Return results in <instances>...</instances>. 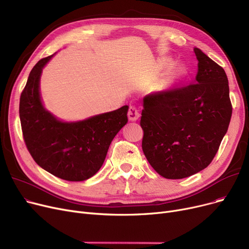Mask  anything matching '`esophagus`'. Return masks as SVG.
<instances>
[{
	"label": "esophagus",
	"instance_id": "obj_1",
	"mask_svg": "<svg viewBox=\"0 0 249 249\" xmlns=\"http://www.w3.org/2000/svg\"><path fill=\"white\" fill-rule=\"evenodd\" d=\"M139 117H140V114H139L138 110H137L135 107L131 106V107L129 108V111H128V118H129L130 121H136V120L139 119Z\"/></svg>",
	"mask_w": 249,
	"mask_h": 249
}]
</instances>
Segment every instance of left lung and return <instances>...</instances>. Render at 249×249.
<instances>
[{
	"mask_svg": "<svg viewBox=\"0 0 249 249\" xmlns=\"http://www.w3.org/2000/svg\"><path fill=\"white\" fill-rule=\"evenodd\" d=\"M194 51L198 59L195 84L143 99L142 149L165 178H188L210 164L232 115L224 70L201 49Z\"/></svg>",
	"mask_w": 249,
	"mask_h": 249,
	"instance_id": "left-lung-1",
	"label": "left lung"
}]
</instances>
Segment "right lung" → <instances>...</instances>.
<instances>
[{
	"label": "right lung",
	"instance_id": "1",
	"mask_svg": "<svg viewBox=\"0 0 249 249\" xmlns=\"http://www.w3.org/2000/svg\"><path fill=\"white\" fill-rule=\"evenodd\" d=\"M52 54L32 69L20 98L24 140L36 163L49 174L70 181L95 176L112 140L128 122V106L80 121L60 120L45 107L40 94L42 71Z\"/></svg>",
	"mask_w": 249,
	"mask_h": 249
}]
</instances>
